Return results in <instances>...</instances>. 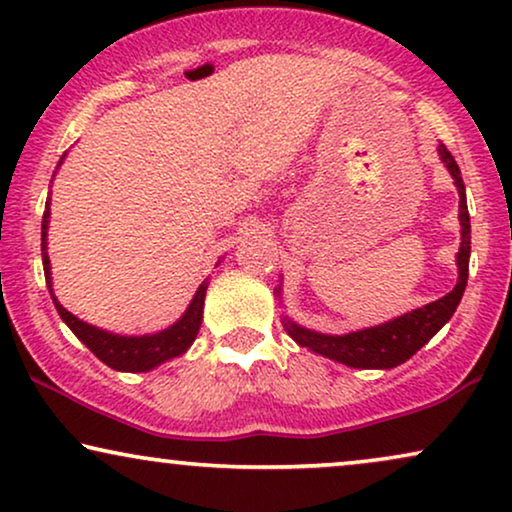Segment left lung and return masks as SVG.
I'll list each match as a JSON object with an SVG mask.
<instances>
[{
  "instance_id": "left-lung-1",
  "label": "left lung",
  "mask_w": 512,
  "mask_h": 512,
  "mask_svg": "<svg viewBox=\"0 0 512 512\" xmlns=\"http://www.w3.org/2000/svg\"><path fill=\"white\" fill-rule=\"evenodd\" d=\"M438 154L445 163L449 175L454 177V185L459 189V222H461V248L456 252V264H459V281L454 290L431 302L421 309H414L405 316L388 320V323L365 327V330L349 332V335H323V332L306 330V327L285 320V330L299 346H306L313 353L337 360L349 367L360 370H391L395 365H403L410 360L428 339L438 335V330L454 316L459 306L463 290L468 283V260H470V215L466 206V187H463L461 170L456 166L454 156L449 154L445 145L438 147ZM281 292V288H276Z\"/></svg>"
}]
</instances>
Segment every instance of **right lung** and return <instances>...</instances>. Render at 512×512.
I'll list each match as a JSON object with an SVG mask.
<instances>
[{
	"label": "right lung",
	"instance_id": "1",
	"mask_svg": "<svg viewBox=\"0 0 512 512\" xmlns=\"http://www.w3.org/2000/svg\"><path fill=\"white\" fill-rule=\"evenodd\" d=\"M63 159H60V163H63ZM49 203L51 201H46L44 220H42V260H44L46 285H49L51 290V262H49V252H46V231H49V217H51ZM206 290H208V281H203L199 285V290H196L192 304L187 306L185 316L177 320V323L166 327V330L156 332V335H140V337L114 335V332L88 325L77 316H72V313L58 302L56 295H53V290H51V297H53V304H56L58 316L65 320L67 327H70L74 335H77L81 342H84L88 349L102 360V363L119 372H147V370H154L156 365L166 363L170 358L182 356V353L192 346L196 335H199V327L203 320V299H206Z\"/></svg>",
	"mask_w": 512,
	"mask_h": 512
}]
</instances>
